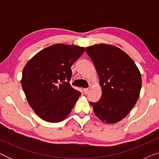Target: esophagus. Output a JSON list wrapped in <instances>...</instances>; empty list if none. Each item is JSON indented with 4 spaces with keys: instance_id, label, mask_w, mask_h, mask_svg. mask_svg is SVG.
Returning a JSON list of instances; mask_svg holds the SVG:
<instances>
[{
    "instance_id": "esophagus-1",
    "label": "esophagus",
    "mask_w": 159,
    "mask_h": 159,
    "mask_svg": "<svg viewBox=\"0 0 159 159\" xmlns=\"http://www.w3.org/2000/svg\"><path fill=\"white\" fill-rule=\"evenodd\" d=\"M83 90H84V94H88V92H89V88H84Z\"/></svg>"
}]
</instances>
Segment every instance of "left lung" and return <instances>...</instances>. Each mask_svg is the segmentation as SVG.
<instances>
[{
	"mask_svg": "<svg viewBox=\"0 0 159 159\" xmlns=\"http://www.w3.org/2000/svg\"><path fill=\"white\" fill-rule=\"evenodd\" d=\"M85 51L96 69L102 95L90 103L95 114L104 123L123 119L138 101L142 86L140 71L125 52L114 45L101 43Z\"/></svg>",
	"mask_w": 159,
	"mask_h": 159,
	"instance_id": "8db88e82",
	"label": "left lung"
}]
</instances>
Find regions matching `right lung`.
Returning a JSON list of instances; mask_svg holds the SVG:
<instances>
[{
    "mask_svg": "<svg viewBox=\"0 0 159 159\" xmlns=\"http://www.w3.org/2000/svg\"><path fill=\"white\" fill-rule=\"evenodd\" d=\"M84 52L77 45L54 44L38 52L24 67L21 87L30 107L44 121L64 120L81 95L69 81L71 66Z\"/></svg>",
    "mask_w": 159,
    "mask_h": 159,
    "instance_id": "1",
    "label": "right lung"
}]
</instances>
